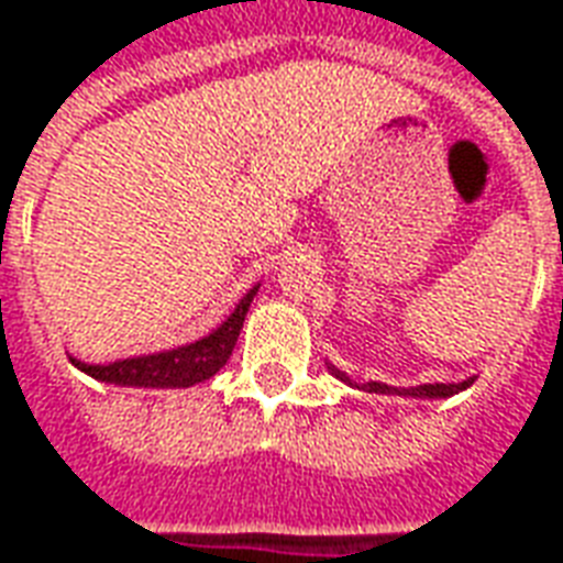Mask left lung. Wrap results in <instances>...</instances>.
I'll list each match as a JSON object with an SVG mask.
<instances>
[{"instance_id":"left-lung-1","label":"left lung","mask_w":563,"mask_h":563,"mask_svg":"<svg viewBox=\"0 0 563 563\" xmlns=\"http://www.w3.org/2000/svg\"><path fill=\"white\" fill-rule=\"evenodd\" d=\"M332 375L342 377L344 384H351L344 372L339 368H332ZM474 384V377H467L462 384H420V387H411V389H399V387H389V384H377V380H368L363 384L366 393H393V396H413V399H446V396H455V393H462L465 387Z\"/></svg>"}]
</instances>
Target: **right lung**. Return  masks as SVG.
I'll return each instance as SVG.
<instances>
[{"instance_id":"add662e5","label":"right lung","mask_w":563,"mask_h":563,"mask_svg":"<svg viewBox=\"0 0 563 563\" xmlns=\"http://www.w3.org/2000/svg\"><path fill=\"white\" fill-rule=\"evenodd\" d=\"M257 287H252L245 297L236 302L231 318L221 323L219 330L203 335L200 342L183 344L174 351H162V354L146 356H129V360H117L108 366H89L80 360H71L74 366L92 375L96 380L104 384H119V387H155V389H174V387H191L200 380H209L216 375L233 354V344L240 339L245 311L252 306Z\"/></svg>"}]
</instances>
